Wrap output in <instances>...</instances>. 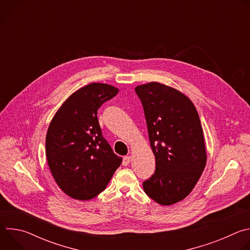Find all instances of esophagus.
Instances as JSON below:
<instances>
[{
	"instance_id": "1",
	"label": "esophagus",
	"mask_w": 250,
	"mask_h": 250,
	"mask_svg": "<svg viewBox=\"0 0 250 250\" xmlns=\"http://www.w3.org/2000/svg\"><path fill=\"white\" fill-rule=\"evenodd\" d=\"M130 159H131L130 156H125L124 159H123V165L124 166H127L129 164V162H130Z\"/></svg>"
}]
</instances>
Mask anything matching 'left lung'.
<instances>
[{
  "instance_id": "obj_1",
  "label": "left lung",
  "mask_w": 250,
  "mask_h": 250,
  "mask_svg": "<svg viewBox=\"0 0 250 250\" xmlns=\"http://www.w3.org/2000/svg\"><path fill=\"white\" fill-rule=\"evenodd\" d=\"M134 90L144 106L156 165L144 190L156 203L170 206L191 193L205 169L201 121L192 101L172 87L150 82Z\"/></svg>"
}]
</instances>
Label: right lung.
<instances>
[{
	"instance_id": "add662e5",
	"label": "right lung",
	"mask_w": 250,
	"mask_h": 250,
	"mask_svg": "<svg viewBox=\"0 0 250 250\" xmlns=\"http://www.w3.org/2000/svg\"><path fill=\"white\" fill-rule=\"evenodd\" d=\"M119 93L114 86L92 83L71 95L53 117L45 139L49 169L69 197L91 200L104 191L123 158L103 134L97 113Z\"/></svg>"
}]
</instances>
